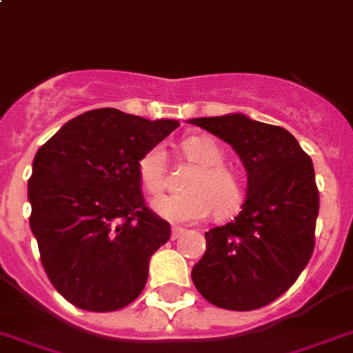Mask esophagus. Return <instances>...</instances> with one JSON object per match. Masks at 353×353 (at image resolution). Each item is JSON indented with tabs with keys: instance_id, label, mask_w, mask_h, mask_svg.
Returning <instances> with one entry per match:
<instances>
[{
	"instance_id": "34e87169",
	"label": "esophagus",
	"mask_w": 353,
	"mask_h": 353,
	"mask_svg": "<svg viewBox=\"0 0 353 353\" xmlns=\"http://www.w3.org/2000/svg\"><path fill=\"white\" fill-rule=\"evenodd\" d=\"M183 232H185V230H183V228H179V226L172 228V241H176V239H179V236L183 235Z\"/></svg>"
}]
</instances>
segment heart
Returning a JSON list of instances; mask_svg holds the SVG:
<instances>
[{"mask_svg":"<svg viewBox=\"0 0 353 353\" xmlns=\"http://www.w3.org/2000/svg\"><path fill=\"white\" fill-rule=\"evenodd\" d=\"M188 161L197 170L186 183V194H165L152 201L159 217L174 224H192L208 219L215 210L219 217L241 208L244 185L233 168L224 165V150L210 136H192L181 143ZM167 158L163 147H152L138 163V176L149 194H158L165 185Z\"/></svg>","mask_w":353,"mask_h":353,"instance_id":"b5f03b06","label":"heart"}]
</instances>
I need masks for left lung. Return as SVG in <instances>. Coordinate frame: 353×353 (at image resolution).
Returning <instances> with one entry per match:
<instances>
[{
  "label": "left lung",
  "instance_id": "8db88e82",
  "mask_svg": "<svg viewBox=\"0 0 353 353\" xmlns=\"http://www.w3.org/2000/svg\"><path fill=\"white\" fill-rule=\"evenodd\" d=\"M190 123L232 145L248 172L241 213L204 233L206 251L192 269L194 285L221 309L265 307L312 256L319 212L312 159L283 127L239 112Z\"/></svg>",
  "mask_w": 353,
  "mask_h": 353
}]
</instances>
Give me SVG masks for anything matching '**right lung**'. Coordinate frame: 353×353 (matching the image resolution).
I'll list each match as a JSON object with an SVG mask.
<instances>
[{"label": "right lung", "instance_id": "1", "mask_svg": "<svg viewBox=\"0 0 353 353\" xmlns=\"http://www.w3.org/2000/svg\"><path fill=\"white\" fill-rule=\"evenodd\" d=\"M177 120L103 108L61 127L28 179L30 228L52 285L79 309L111 312L143 291L170 224L145 206L138 163Z\"/></svg>", "mask_w": 353, "mask_h": 353}]
</instances>
